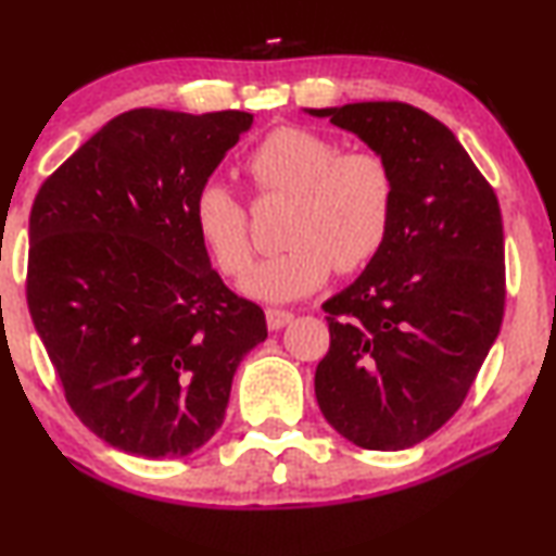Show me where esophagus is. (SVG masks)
<instances>
[{
	"instance_id": "1",
	"label": "esophagus",
	"mask_w": 556,
	"mask_h": 556,
	"mask_svg": "<svg viewBox=\"0 0 556 556\" xmlns=\"http://www.w3.org/2000/svg\"><path fill=\"white\" fill-rule=\"evenodd\" d=\"M294 315L287 309H267V327L269 330H281V327H287L292 323Z\"/></svg>"
}]
</instances>
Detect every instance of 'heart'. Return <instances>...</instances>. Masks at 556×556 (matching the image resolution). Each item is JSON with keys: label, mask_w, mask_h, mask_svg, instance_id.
I'll return each mask as SVG.
<instances>
[{"label": "heart", "mask_w": 556, "mask_h": 556, "mask_svg": "<svg viewBox=\"0 0 556 556\" xmlns=\"http://www.w3.org/2000/svg\"><path fill=\"white\" fill-rule=\"evenodd\" d=\"M247 170L262 193L292 197L281 224L287 247L241 279L247 296L302 300L334 269L357 271L380 254L393 224L395 181L378 153H342L330 136L281 125L249 153ZM191 224L222 275H244L254 254L247 208L222 178L199 186Z\"/></svg>", "instance_id": "obj_1"}]
</instances>
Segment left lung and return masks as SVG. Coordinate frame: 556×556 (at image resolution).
<instances>
[{"label": "left lung", "mask_w": 556, "mask_h": 556, "mask_svg": "<svg viewBox=\"0 0 556 556\" xmlns=\"http://www.w3.org/2000/svg\"><path fill=\"white\" fill-rule=\"evenodd\" d=\"M390 166L395 208L380 254L323 304L330 353L315 395L359 448L403 451L460 408L504 317L496 193L441 121L405 103L304 108Z\"/></svg>", "instance_id": "8db88e82"}]
</instances>
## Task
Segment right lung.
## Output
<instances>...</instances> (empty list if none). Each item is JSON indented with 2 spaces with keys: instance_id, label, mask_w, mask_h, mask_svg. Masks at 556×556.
<instances>
[{
  "instance_id": "right-lung-1",
  "label": "right lung",
  "mask_w": 556,
  "mask_h": 556,
  "mask_svg": "<svg viewBox=\"0 0 556 556\" xmlns=\"http://www.w3.org/2000/svg\"><path fill=\"white\" fill-rule=\"evenodd\" d=\"M254 115L136 108L37 193L27 304L75 416L113 448L178 458L224 424L233 372L267 340L193 231L199 186Z\"/></svg>"
}]
</instances>
